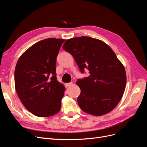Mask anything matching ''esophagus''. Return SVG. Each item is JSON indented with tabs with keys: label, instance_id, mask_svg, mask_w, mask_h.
<instances>
[{
	"label": "esophagus",
	"instance_id": "obj_1",
	"mask_svg": "<svg viewBox=\"0 0 147 147\" xmlns=\"http://www.w3.org/2000/svg\"><path fill=\"white\" fill-rule=\"evenodd\" d=\"M72 84V83H65V86L66 87H69L70 86H71Z\"/></svg>",
	"mask_w": 147,
	"mask_h": 147
}]
</instances>
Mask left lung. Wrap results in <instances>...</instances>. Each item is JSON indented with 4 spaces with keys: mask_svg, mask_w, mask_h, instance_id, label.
<instances>
[{
    "mask_svg": "<svg viewBox=\"0 0 147 147\" xmlns=\"http://www.w3.org/2000/svg\"><path fill=\"white\" fill-rule=\"evenodd\" d=\"M63 48L74 57L82 72L90 76L78 80L81 90L78 104L83 112L102 116L113 110L125 90L124 67L107 44L100 40L82 36L67 40Z\"/></svg>",
    "mask_w": 147,
    "mask_h": 147,
    "instance_id": "obj_1",
    "label": "left lung"
}]
</instances>
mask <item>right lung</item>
<instances>
[{
	"instance_id": "add662e5",
	"label": "right lung",
	"mask_w": 147,
	"mask_h": 147,
	"mask_svg": "<svg viewBox=\"0 0 147 147\" xmlns=\"http://www.w3.org/2000/svg\"><path fill=\"white\" fill-rule=\"evenodd\" d=\"M64 39L48 38L34 44L18 61L15 86L19 98L30 113L48 117L58 113L65 88L57 80L56 57Z\"/></svg>"
}]
</instances>
